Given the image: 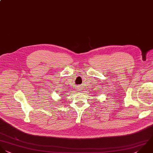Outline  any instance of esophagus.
I'll return each instance as SVG.
<instances>
[{
    "mask_svg": "<svg viewBox=\"0 0 153 153\" xmlns=\"http://www.w3.org/2000/svg\"><path fill=\"white\" fill-rule=\"evenodd\" d=\"M79 90H80V89H79Z\"/></svg>",
    "mask_w": 153,
    "mask_h": 153,
    "instance_id": "esophagus-1",
    "label": "esophagus"
}]
</instances>
